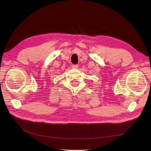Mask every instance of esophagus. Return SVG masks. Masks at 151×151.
<instances>
[{
  "mask_svg": "<svg viewBox=\"0 0 151 151\" xmlns=\"http://www.w3.org/2000/svg\"><path fill=\"white\" fill-rule=\"evenodd\" d=\"M72 68L76 69V68H78V65H72Z\"/></svg>",
  "mask_w": 151,
  "mask_h": 151,
  "instance_id": "1",
  "label": "esophagus"
}]
</instances>
